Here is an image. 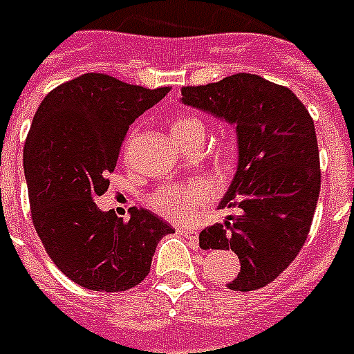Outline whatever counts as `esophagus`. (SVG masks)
Masks as SVG:
<instances>
[{"label":"esophagus","instance_id":"obj_1","mask_svg":"<svg viewBox=\"0 0 354 354\" xmlns=\"http://www.w3.org/2000/svg\"><path fill=\"white\" fill-rule=\"evenodd\" d=\"M178 232H180L182 236L189 238V240H194V242L198 240V232L194 231V229H178Z\"/></svg>","mask_w":354,"mask_h":354}]
</instances>
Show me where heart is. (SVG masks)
<instances>
[{"mask_svg": "<svg viewBox=\"0 0 354 354\" xmlns=\"http://www.w3.org/2000/svg\"><path fill=\"white\" fill-rule=\"evenodd\" d=\"M169 131L172 138L182 147L191 142L192 138H203V125L196 116H176L169 123ZM131 140L125 143L123 152L127 154ZM211 200V191L203 182H187V183H167L158 187L156 191L149 194V205L174 223L192 222L198 216V212Z\"/></svg>", "mask_w": 354, "mask_h": 354, "instance_id": "obj_1", "label": "heart"}]
</instances>
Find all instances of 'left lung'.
I'll use <instances>...</instances> for the list:
<instances>
[{"mask_svg":"<svg viewBox=\"0 0 354 354\" xmlns=\"http://www.w3.org/2000/svg\"><path fill=\"white\" fill-rule=\"evenodd\" d=\"M182 103L236 125L238 169L220 209L238 214L203 229L200 247L236 252L229 289H260L291 266L311 229L322 180L311 114L292 91L247 73L182 87Z\"/></svg>","mask_w":354,"mask_h":354,"instance_id":"left-lung-1","label":"left lung"}]
</instances>
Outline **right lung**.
Returning <instances> with one entry per match:
<instances>
[{
  "label": "right lung",
  "mask_w": 354,
  "mask_h": 354,
  "mask_svg": "<svg viewBox=\"0 0 354 354\" xmlns=\"http://www.w3.org/2000/svg\"><path fill=\"white\" fill-rule=\"evenodd\" d=\"M171 87L145 88L109 74L77 76L45 96L23 149L30 216L56 267L91 291L132 289L174 232L147 209L123 220L96 205L109 189L129 125Z\"/></svg>",
  "instance_id": "right-lung-1"
}]
</instances>
